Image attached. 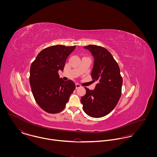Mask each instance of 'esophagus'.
I'll list each match as a JSON object with an SVG mask.
<instances>
[{
	"instance_id": "esophagus-1",
	"label": "esophagus",
	"mask_w": 157,
	"mask_h": 157,
	"mask_svg": "<svg viewBox=\"0 0 157 157\" xmlns=\"http://www.w3.org/2000/svg\"><path fill=\"white\" fill-rule=\"evenodd\" d=\"M75 86H76V88H77H77H81V87H82V86H81L80 85L78 84V83H77V84L75 85Z\"/></svg>"
}]
</instances>
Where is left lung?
Listing matches in <instances>:
<instances>
[{
    "label": "left lung",
    "mask_w": 157,
    "mask_h": 157,
    "mask_svg": "<svg viewBox=\"0 0 157 157\" xmlns=\"http://www.w3.org/2000/svg\"><path fill=\"white\" fill-rule=\"evenodd\" d=\"M84 48L94 58L92 78L97 82L94 90L85 87L86 94L81 97L84 112L91 117H104L115 108L121 95L123 78L120 67L112 54L106 48L90 45Z\"/></svg>",
    "instance_id": "obj_1"
}]
</instances>
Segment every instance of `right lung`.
Instances as JSON below:
<instances>
[{"mask_svg": "<svg viewBox=\"0 0 157 157\" xmlns=\"http://www.w3.org/2000/svg\"><path fill=\"white\" fill-rule=\"evenodd\" d=\"M75 46L54 45L44 49L30 67L29 83L34 99L45 112L57 113L64 109L71 94L75 89L71 80L60 78L68 56Z\"/></svg>", "mask_w": 157, "mask_h": 157, "instance_id": "right-lung-1", "label": "right lung"}]
</instances>
